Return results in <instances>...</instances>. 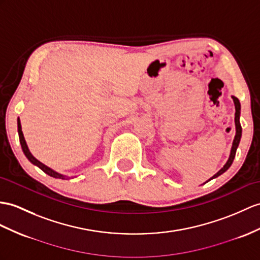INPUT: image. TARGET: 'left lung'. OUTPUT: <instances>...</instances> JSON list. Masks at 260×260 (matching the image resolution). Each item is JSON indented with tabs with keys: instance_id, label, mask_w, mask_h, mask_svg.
Masks as SVG:
<instances>
[{
	"instance_id": "obj_1",
	"label": "left lung",
	"mask_w": 260,
	"mask_h": 260,
	"mask_svg": "<svg viewBox=\"0 0 260 260\" xmlns=\"http://www.w3.org/2000/svg\"><path fill=\"white\" fill-rule=\"evenodd\" d=\"M233 100H234V104H235V125H236V136L235 138H234V141H233V147H232V151H231V155H230V159L229 161L226 162L225 166L221 168L218 172L215 174L213 178H211L208 181H211L212 179H215L217 178V176H219L220 174H223L225 171H227L230 169V167L232 166V163L234 161V157H235V154H236V150L238 148V144H239V141H240V138H242V125H240V122H239V116H240V103L239 100L236 98V97H232ZM207 181V182H208Z\"/></svg>"
}]
</instances>
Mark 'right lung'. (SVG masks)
Here are the masks:
<instances>
[{"instance_id":"add662e5","label":"right lung","mask_w":260,"mask_h":260,"mask_svg":"<svg viewBox=\"0 0 260 260\" xmlns=\"http://www.w3.org/2000/svg\"><path fill=\"white\" fill-rule=\"evenodd\" d=\"M17 132H18V138H20V143H21V147H22V150H23V152H24V154H25V156L27 157V159L33 163V164H35V166H37L39 167L42 171H44V172H45L46 174H48L49 176H53V178H56V179H62L64 180L65 179V175H61V174H59V173H57V172H55L54 170H52L50 168H48V167H46L45 164H43L42 162H40L39 160L37 159H35V157L31 155V153L29 152V150H28V147H27V144H26V141H25V139H24V136H23V132H22V126H21V121H20V118L17 119Z\"/></svg>"}]
</instances>
